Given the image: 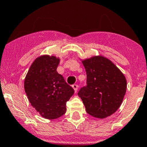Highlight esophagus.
Returning <instances> with one entry per match:
<instances>
[{
    "label": "esophagus",
    "mask_w": 147,
    "mask_h": 147,
    "mask_svg": "<svg viewBox=\"0 0 147 147\" xmlns=\"http://www.w3.org/2000/svg\"><path fill=\"white\" fill-rule=\"evenodd\" d=\"M72 86V88L74 89V90H75V92L76 93L77 91H78V84H73Z\"/></svg>",
    "instance_id": "1"
}]
</instances>
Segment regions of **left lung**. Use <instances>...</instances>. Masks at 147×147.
I'll return each mask as SVG.
<instances>
[{"label":"left lung","instance_id":"obj_1","mask_svg":"<svg viewBox=\"0 0 147 147\" xmlns=\"http://www.w3.org/2000/svg\"><path fill=\"white\" fill-rule=\"evenodd\" d=\"M86 73V85L80 89L87 113L98 118L110 116L121 105L127 81L121 71L110 60L94 56L82 61Z\"/></svg>","mask_w":147,"mask_h":147}]
</instances>
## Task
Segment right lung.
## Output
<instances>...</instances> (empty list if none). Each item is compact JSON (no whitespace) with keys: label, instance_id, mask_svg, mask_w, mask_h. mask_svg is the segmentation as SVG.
I'll return each mask as SVG.
<instances>
[{"label":"right lung","instance_id":"add662e5","mask_svg":"<svg viewBox=\"0 0 147 147\" xmlns=\"http://www.w3.org/2000/svg\"><path fill=\"white\" fill-rule=\"evenodd\" d=\"M59 63L55 56L38 57L24 80V90L31 105L41 116L51 120L65 113L66 102L74 94L73 88L57 72Z\"/></svg>","mask_w":147,"mask_h":147}]
</instances>
